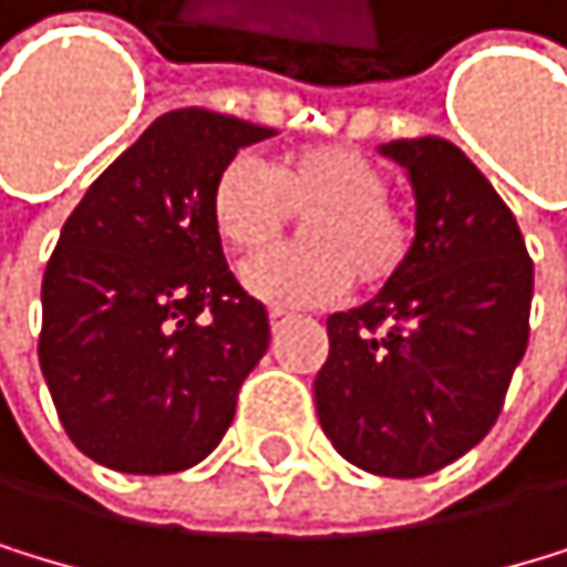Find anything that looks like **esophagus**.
Wrapping results in <instances>:
<instances>
[{
    "label": "esophagus",
    "instance_id": "obj_1",
    "mask_svg": "<svg viewBox=\"0 0 567 567\" xmlns=\"http://www.w3.org/2000/svg\"><path fill=\"white\" fill-rule=\"evenodd\" d=\"M289 320H292V317H289V313H281V310H271V313H268V323H271V331H281V327H286Z\"/></svg>",
    "mask_w": 567,
    "mask_h": 567
}]
</instances>
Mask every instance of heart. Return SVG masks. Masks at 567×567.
Segmentation results:
<instances>
[{
    "instance_id": "b5f03b06",
    "label": "heart",
    "mask_w": 567,
    "mask_h": 567,
    "mask_svg": "<svg viewBox=\"0 0 567 567\" xmlns=\"http://www.w3.org/2000/svg\"><path fill=\"white\" fill-rule=\"evenodd\" d=\"M390 181L365 153L348 145H310L260 166L229 159L212 184L208 215L215 236L240 257L268 250L302 219V247L275 250L244 268V286L281 310L327 307L359 278L383 289L414 250L411 212L386 198Z\"/></svg>"
}]
</instances>
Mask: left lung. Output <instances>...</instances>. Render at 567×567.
I'll use <instances>...</instances> for the list:
<instances>
[{
	"label": "left lung",
	"instance_id": "1",
	"mask_svg": "<svg viewBox=\"0 0 567 567\" xmlns=\"http://www.w3.org/2000/svg\"><path fill=\"white\" fill-rule=\"evenodd\" d=\"M414 250L369 302L327 317L317 417L334 450L380 477H425L492 432L529 341L534 260L516 215L446 138H398Z\"/></svg>",
	"mask_w": 567,
	"mask_h": 567
}]
</instances>
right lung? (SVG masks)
Returning <instances> with one entry per match:
<instances>
[{"label":"right lung","instance_id":"obj_1","mask_svg":"<svg viewBox=\"0 0 567 567\" xmlns=\"http://www.w3.org/2000/svg\"><path fill=\"white\" fill-rule=\"evenodd\" d=\"M275 128L184 107L156 117L65 219L41 286L38 359L79 453L121 474L202 463L268 352V310L212 229L219 169Z\"/></svg>","mask_w":567,"mask_h":567}]
</instances>
